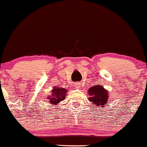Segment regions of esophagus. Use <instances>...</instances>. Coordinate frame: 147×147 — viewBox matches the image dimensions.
Wrapping results in <instances>:
<instances>
[{
    "instance_id": "34e87169",
    "label": "esophagus",
    "mask_w": 147,
    "mask_h": 147,
    "mask_svg": "<svg viewBox=\"0 0 147 147\" xmlns=\"http://www.w3.org/2000/svg\"><path fill=\"white\" fill-rule=\"evenodd\" d=\"M75 86H76L77 88H80V84H75Z\"/></svg>"
}]
</instances>
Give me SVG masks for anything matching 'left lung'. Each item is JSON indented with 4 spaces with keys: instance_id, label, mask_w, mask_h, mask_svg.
Listing matches in <instances>:
<instances>
[{
    "instance_id": "left-lung-1",
    "label": "left lung",
    "mask_w": 147,
    "mask_h": 147,
    "mask_svg": "<svg viewBox=\"0 0 147 147\" xmlns=\"http://www.w3.org/2000/svg\"><path fill=\"white\" fill-rule=\"evenodd\" d=\"M88 100L92 102L93 107L104 108L107 104L109 98V92L102 85H95L88 90Z\"/></svg>"
}]
</instances>
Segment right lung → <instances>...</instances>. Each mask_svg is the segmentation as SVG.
<instances>
[{"label": "right lung", "mask_w": 147, "mask_h": 147, "mask_svg": "<svg viewBox=\"0 0 147 147\" xmlns=\"http://www.w3.org/2000/svg\"><path fill=\"white\" fill-rule=\"evenodd\" d=\"M67 92V89L60 87L59 86H55L53 87V89L51 90V94L47 97L48 102L51 105H57L61 101L63 100L65 98L66 93Z\"/></svg>", "instance_id": "obj_1"}]
</instances>
